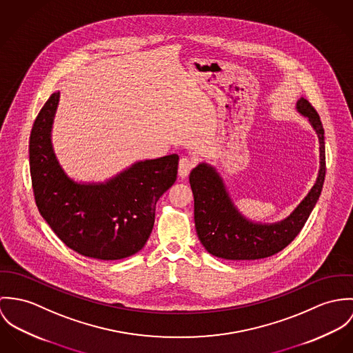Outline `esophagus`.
<instances>
[{
	"mask_svg": "<svg viewBox=\"0 0 353 353\" xmlns=\"http://www.w3.org/2000/svg\"><path fill=\"white\" fill-rule=\"evenodd\" d=\"M192 168H194V161L191 158H180V162H179V176L181 179H185L190 174V172L192 170Z\"/></svg>",
	"mask_w": 353,
	"mask_h": 353,
	"instance_id": "1",
	"label": "esophagus"
}]
</instances>
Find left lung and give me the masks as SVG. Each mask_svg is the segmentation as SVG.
<instances>
[{
  "label": "left lung",
  "instance_id": "obj_1",
  "mask_svg": "<svg viewBox=\"0 0 353 353\" xmlns=\"http://www.w3.org/2000/svg\"><path fill=\"white\" fill-rule=\"evenodd\" d=\"M296 108L309 118L318 135L319 172L309 195L284 221L271 225L248 221L235 208L221 176L212 166L199 163L191 172L190 184L195 200L196 233L208 253L226 260L265 259L283 250L305 226L325 180V138L321 119L313 105L302 97L298 100Z\"/></svg>",
  "mask_w": 353,
  "mask_h": 353
}]
</instances>
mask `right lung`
<instances>
[{"label": "right lung", "instance_id": "add662e5", "mask_svg": "<svg viewBox=\"0 0 353 353\" xmlns=\"http://www.w3.org/2000/svg\"><path fill=\"white\" fill-rule=\"evenodd\" d=\"M55 92L35 119L30 169L40 215L70 249L97 260H120L139 252L154 226L156 204L177 179L179 156L139 161L101 184L69 179L54 154L51 127Z\"/></svg>", "mask_w": 353, "mask_h": 353}]
</instances>
